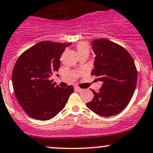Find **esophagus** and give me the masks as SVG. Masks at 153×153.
Instances as JSON below:
<instances>
[{"label":"esophagus","instance_id":"esophagus-1","mask_svg":"<svg viewBox=\"0 0 153 153\" xmlns=\"http://www.w3.org/2000/svg\"><path fill=\"white\" fill-rule=\"evenodd\" d=\"M75 89L77 91H78V92H81V91H83V89H82V88H79V87H78V86H75Z\"/></svg>","mask_w":153,"mask_h":153}]
</instances>
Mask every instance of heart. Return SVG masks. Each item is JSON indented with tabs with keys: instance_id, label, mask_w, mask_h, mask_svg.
Masks as SVG:
<instances>
[{
	"instance_id": "1",
	"label": "heart",
	"mask_w": 153,
	"mask_h": 153,
	"mask_svg": "<svg viewBox=\"0 0 153 153\" xmlns=\"http://www.w3.org/2000/svg\"><path fill=\"white\" fill-rule=\"evenodd\" d=\"M76 51L77 53H78V55L83 54V53L88 54L90 51V48L88 43H86L85 42H79L76 45Z\"/></svg>"
}]
</instances>
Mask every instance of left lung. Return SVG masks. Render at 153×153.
<instances>
[{
    "label": "left lung",
    "instance_id": "left-lung-1",
    "mask_svg": "<svg viewBox=\"0 0 153 153\" xmlns=\"http://www.w3.org/2000/svg\"><path fill=\"white\" fill-rule=\"evenodd\" d=\"M95 54L91 75L103 82L98 92L86 106L102 117H110L123 110L130 102L137 81L133 58L123 47L105 39L92 41Z\"/></svg>",
    "mask_w": 153,
    "mask_h": 153
}]
</instances>
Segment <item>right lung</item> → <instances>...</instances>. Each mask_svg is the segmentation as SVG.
Segmentation results:
<instances>
[{
    "mask_svg": "<svg viewBox=\"0 0 153 153\" xmlns=\"http://www.w3.org/2000/svg\"><path fill=\"white\" fill-rule=\"evenodd\" d=\"M71 43L42 41L22 53L12 72V84L18 102L29 116L50 120L63 110L73 85L61 88L50 77L58 72L60 56Z\"/></svg>",
    "mask_w": 153,
    "mask_h": 153,
    "instance_id": "1",
    "label": "right lung"
}]
</instances>
